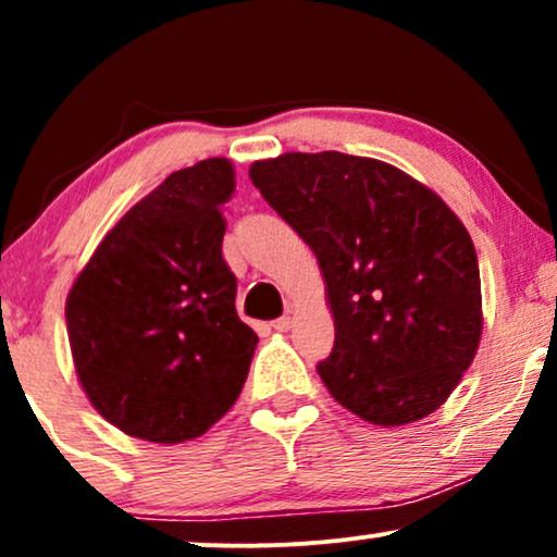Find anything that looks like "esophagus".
I'll return each instance as SVG.
<instances>
[{
	"instance_id": "obj_1",
	"label": "esophagus",
	"mask_w": 557,
	"mask_h": 557,
	"mask_svg": "<svg viewBox=\"0 0 557 557\" xmlns=\"http://www.w3.org/2000/svg\"><path fill=\"white\" fill-rule=\"evenodd\" d=\"M271 326H273V330H276V332H288V330H292V326H294V319H292V317H278L276 322H273Z\"/></svg>"
}]
</instances>
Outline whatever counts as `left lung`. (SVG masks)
<instances>
[{"mask_svg": "<svg viewBox=\"0 0 557 557\" xmlns=\"http://www.w3.org/2000/svg\"><path fill=\"white\" fill-rule=\"evenodd\" d=\"M250 180L324 273L337 332L317 370L334 400L377 425L433 413L482 337V281L461 220L406 172L342 151L265 159Z\"/></svg>", "mask_w": 557, "mask_h": 557, "instance_id": "8db88e82", "label": "left lung"}]
</instances>
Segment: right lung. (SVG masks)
<instances>
[{
	"mask_svg": "<svg viewBox=\"0 0 557 557\" xmlns=\"http://www.w3.org/2000/svg\"><path fill=\"white\" fill-rule=\"evenodd\" d=\"M233 177L220 157L172 172L109 231L67 294L83 391L134 438L202 436L248 377L258 337L235 311L223 258Z\"/></svg>",
	"mask_w": 557,
	"mask_h": 557,
	"instance_id": "1",
	"label": "right lung"
}]
</instances>
